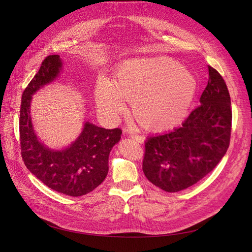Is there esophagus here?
Segmentation results:
<instances>
[{"instance_id": "esophagus-1", "label": "esophagus", "mask_w": 252, "mask_h": 252, "mask_svg": "<svg viewBox=\"0 0 252 252\" xmlns=\"http://www.w3.org/2000/svg\"><path fill=\"white\" fill-rule=\"evenodd\" d=\"M131 139L136 141L138 143H143L145 141V138L142 135H136V134H131Z\"/></svg>"}]
</instances>
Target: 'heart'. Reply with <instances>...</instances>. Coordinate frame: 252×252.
Wrapping results in <instances>:
<instances>
[{
    "label": "heart",
    "mask_w": 252,
    "mask_h": 252,
    "mask_svg": "<svg viewBox=\"0 0 252 252\" xmlns=\"http://www.w3.org/2000/svg\"><path fill=\"white\" fill-rule=\"evenodd\" d=\"M197 89L194 74L166 58L127 60L113 75L111 84L101 79L95 87L98 109L116 121L131 101L135 120L150 130H166L187 117Z\"/></svg>",
    "instance_id": "heart-1"
}]
</instances>
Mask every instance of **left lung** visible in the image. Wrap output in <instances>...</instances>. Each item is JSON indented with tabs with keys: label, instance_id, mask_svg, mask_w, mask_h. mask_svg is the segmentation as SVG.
Returning a JSON list of instances; mask_svg holds the SVG:
<instances>
[{
	"label": "left lung",
	"instance_id": "left-lung-1",
	"mask_svg": "<svg viewBox=\"0 0 252 252\" xmlns=\"http://www.w3.org/2000/svg\"><path fill=\"white\" fill-rule=\"evenodd\" d=\"M209 80L201 105L179 128L145 142V177L167 192H178L216 168L229 147L231 102L224 79L208 66Z\"/></svg>",
	"mask_w": 252,
	"mask_h": 252
}]
</instances>
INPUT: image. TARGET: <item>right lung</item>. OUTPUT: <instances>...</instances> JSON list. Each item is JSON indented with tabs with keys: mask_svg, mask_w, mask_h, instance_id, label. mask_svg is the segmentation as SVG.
<instances>
[{
	"mask_svg": "<svg viewBox=\"0 0 252 252\" xmlns=\"http://www.w3.org/2000/svg\"><path fill=\"white\" fill-rule=\"evenodd\" d=\"M62 68L60 56L44 59L39 71L22 94L20 110L21 155L27 169L52 190L81 196L95 189L108 173L111 148L120 139V128L105 129L86 122L70 146L52 150L39 141L30 118L32 95L55 80Z\"/></svg>",
	"mask_w": 252,
	"mask_h": 252,
	"instance_id": "right-lung-1",
	"label": "right lung"
}]
</instances>
